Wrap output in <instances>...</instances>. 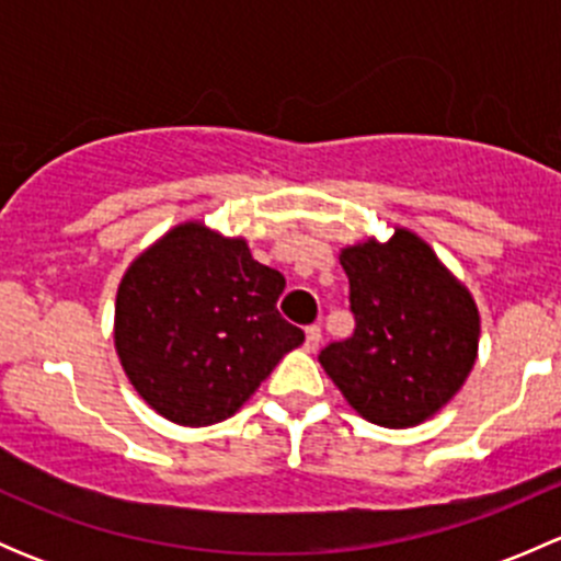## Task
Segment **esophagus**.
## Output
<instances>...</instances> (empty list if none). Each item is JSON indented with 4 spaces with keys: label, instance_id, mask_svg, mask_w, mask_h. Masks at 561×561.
<instances>
[{
    "label": "esophagus",
    "instance_id": "1",
    "mask_svg": "<svg viewBox=\"0 0 561 561\" xmlns=\"http://www.w3.org/2000/svg\"><path fill=\"white\" fill-rule=\"evenodd\" d=\"M320 342H322L320 328L309 325V328H307V336H304V350H309V353H314V350L320 347Z\"/></svg>",
    "mask_w": 561,
    "mask_h": 561
}]
</instances>
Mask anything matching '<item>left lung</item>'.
<instances>
[{"label": "left lung", "mask_w": 561, "mask_h": 561, "mask_svg": "<svg viewBox=\"0 0 561 561\" xmlns=\"http://www.w3.org/2000/svg\"><path fill=\"white\" fill-rule=\"evenodd\" d=\"M350 279L355 333L328 344L320 366L369 423H426L461 390L478 360L480 312L472 293L432 247L396 225L388 241L339 252Z\"/></svg>", "instance_id": "8db88e82"}]
</instances>
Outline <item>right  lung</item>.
I'll list each match as a JSON object with an SVG mask.
<instances>
[{
  "mask_svg": "<svg viewBox=\"0 0 561 561\" xmlns=\"http://www.w3.org/2000/svg\"><path fill=\"white\" fill-rule=\"evenodd\" d=\"M285 276L247 239L203 219L173 225L124 271L113 347L140 399L179 426L236 415L304 331L282 320Z\"/></svg>",
  "mask_w": 561,
  "mask_h": 561,
  "instance_id": "obj_1",
  "label": "right lung"
}]
</instances>
